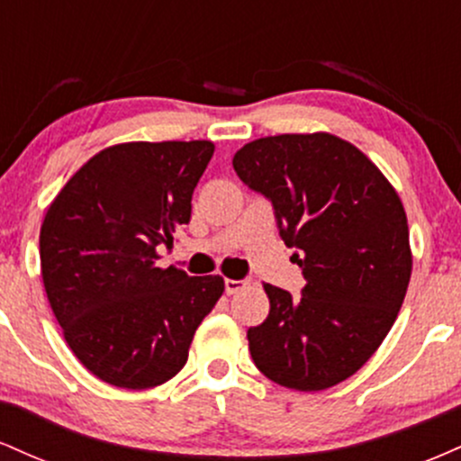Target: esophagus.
Here are the masks:
<instances>
[{"mask_svg":"<svg viewBox=\"0 0 461 461\" xmlns=\"http://www.w3.org/2000/svg\"><path fill=\"white\" fill-rule=\"evenodd\" d=\"M247 282L245 279H225V293L227 294H236L245 288Z\"/></svg>","mask_w":461,"mask_h":461,"instance_id":"obj_1","label":"esophagus"}]
</instances>
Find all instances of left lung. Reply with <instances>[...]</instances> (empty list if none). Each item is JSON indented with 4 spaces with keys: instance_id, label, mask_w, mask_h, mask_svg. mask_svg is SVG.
<instances>
[{
    "instance_id": "8db88e82",
    "label": "left lung",
    "mask_w": 461,
    "mask_h": 461,
    "mask_svg": "<svg viewBox=\"0 0 461 461\" xmlns=\"http://www.w3.org/2000/svg\"><path fill=\"white\" fill-rule=\"evenodd\" d=\"M234 171L271 199L279 236L297 249L301 299L264 284L271 312L247 331L253 362L301 393L331 388L377 351L411 275L407 216L384 173L351 142L279 134L247 142Z\"/></svg>"
}]
</instances>
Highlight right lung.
I'll use <instances>...</instances> for the list:
<instances>
[{"label":"right lung","instance_id":"right-lung-1","mask_svg":"<svg viewBox=\"0 0 461 461\" xmlns=\"http://www.w3.org/2000/svg\"><path fill=\"white\" fill-rule=\"evenodd\" d=\"M214 142H121L65 184L41 225V273L67 345L95 377L128 390L176 377L223 277L160 268L190 221Z\"/></svg>","mask_w":461,"mask_h":461}]
</instances>
